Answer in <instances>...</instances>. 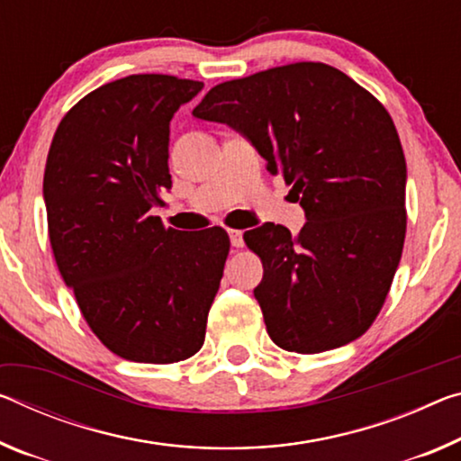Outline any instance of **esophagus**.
Wrapping results in <instances>:
<instances>
[{"label":"esophagus","mask_w":461,"mask_h":461,"mask_svg":"<svg viewBox=\"0 0 461 461\" xmlns=\"http://www.w3.org/2000/svg\"><path fill=\"white\" fill-rule=\"evenodd\" d=\"M230 242L233 248H242L244 246V233L240 230H230Z\"/></svg>","instance_id":"esophagus-1"}]
</instances>
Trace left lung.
<instances>
[{"instance_id": "obj_1", "label": "left lung", "mask_w": 461, "mask_h": 461, "mask_svg": "<svg viewBox=\"0 0 461 461\" xmlns=\"http://www.w3.org/2000/svg\"><path fill=\"white\" fill-rule=\"evenodd\" d=\"M193 114L238 131L294 185L297 236L244 233L262 260L258 299L276 347L322 353L374 324L406 236V159L388 111L326 63H291L211 87Z\"/></svg>"}]
</instances>
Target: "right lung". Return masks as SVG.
I'll return each instance as SVG.
<instances>
[{
    "label": "right lung",
    "instance_id": "1",
    "mask_svg": "<svg viewBox=\"0 0 461 461\" xmlns=\"http://www.w3.org/2000/svg\"><path fill=\"white\" fill-rule=\"evenodd\" d=\"M201 82L159 73L100 86L63 116L42 196L59 273L114 355L176 363L204 342L230 238L164 228L170 121Z\"/></svg>",
    "mask_w": 461,
    "mask_h": 461
}]
</instances>
